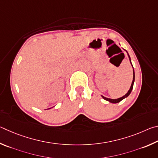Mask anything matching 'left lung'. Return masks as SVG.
Returning a JSON list of instances; mask_svg holds the SVG:
<instances>
[{
    "label": "left lung",
    "mask_w": 158,
    "mask_h": 158,
    "mask_svg": "<svg viewBox=\"0 0 158 158\" xmlns=\"http://www.w3.org/2000/svg\"><path fill=\"white\" fill-rule=\"evenodd\" d=\"M126 52H127V51H126ZM128 57H129L130 62H131V57H130V55H128ZM131 64H132V63H131ZM132 68H133V66H132ZM134 82H135V71H134V69H133V80H132V84H131V88H130V89L128 90V92H127L126 94H125V95H124L123 96H122V97L118 98H117V99H111V98H108L104 97L103 96H102V97H103V99H105V100H106V101H109V102H110V103H119V102H120L121 101H122L123 99H124V98H126V97H128V96L130 95V94L131 93L132 88H133Z\"/></svg>",
    "instance_id": "1"
}]
</instances>
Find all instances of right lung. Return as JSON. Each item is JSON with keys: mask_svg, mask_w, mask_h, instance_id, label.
<instances>
[{"mask_svg": "<svg viewBox=\"0 0 158 158\" xmlns=\"http://www.w3.org/2000/svg\"><path fill=\"white\" fill-rule=\"evenodd\" d=\"M49 109H50V108H49Z\"/></svg>", "mask_w": 158, "mask_h": 158, "instance_id": "right-lung-1", "label": "right lung"}]
</instances>
